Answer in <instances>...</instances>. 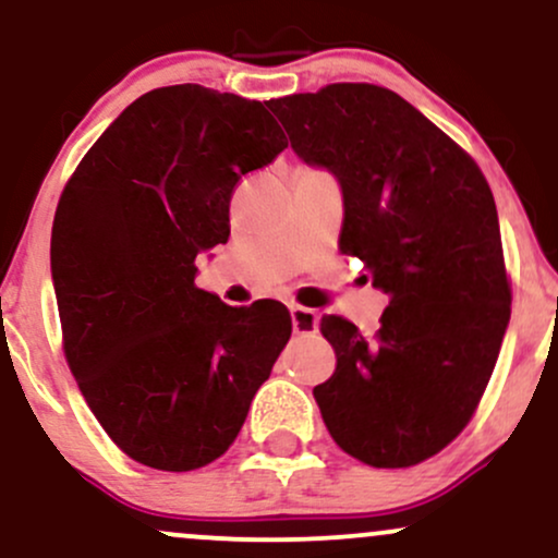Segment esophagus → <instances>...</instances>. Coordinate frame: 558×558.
Here are the masks:
<instances>
[{"instance_id": "esophagus-1", "label": "esophagus", "mask_w": 558, "mask_h": 558, "mask_svg": "<svg viewBox=\"0 0 558 558\" xmlns=\"http://www.w3.org/2000/svg\"><path fill=\"white\" fill-rule=\"evenodd\" d=\"M291 325L296 336H312L319 328V315L315 310H306V306H291Z\"/></svg>"}]
</instances>
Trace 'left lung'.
<instances>
[{
  "label": "left lung",
  "mask_w": 558,
  "mask_h": 558,
  "mask_svg": "<svg viewBox=\"0 0 558 558\" xmlns=\"http://www.w3.org/2000/svg\"><path fill=\"white\" fill-rule=\"evenodd\" d=\"M267 107L299 159L341 185L338 246L390 296L369 341L343 317L319 323L338 360L315 388L325 427L369 466L425 462L466 427L509 325L490 185L475 159L383 86L332 83Z\"/></svg>",
  "instance_id": "left-lung-1"
}]
</instances>
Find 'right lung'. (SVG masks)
<instances>
[{
	"mask_svg": "<svg viewBox=\"0 0 558 558\" xmlns=\"http://www.w3.org/2000/svg\"><path fill=\"white\" fill-rule=\"evenodd\" d=\"M262 101L181 83L138 96L75 168L52 226L70 373L107 435L165 472L215 462L291 338L280 301L228 306L196 257L230 194L286 149Z\"/></svg>",
	"mask_w": 558,
	"mask_h": 558,
	"instance_id": "add662e5",
	"label": "right lung"
}]
</instances>
